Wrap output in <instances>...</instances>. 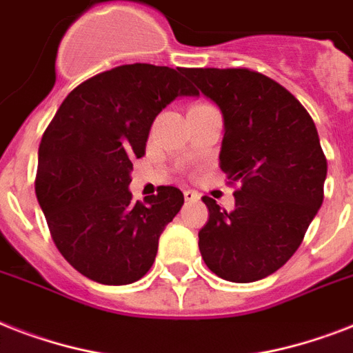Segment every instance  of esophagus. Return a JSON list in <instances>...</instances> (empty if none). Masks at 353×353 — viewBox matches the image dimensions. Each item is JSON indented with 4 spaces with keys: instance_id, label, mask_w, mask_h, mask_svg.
Masks as SVG:
<instances>
[{
    "instance_id": "34e87169",
    "label": "esophagus",
    "mask_w": 353,
    "mask_h": 353,
    "mask_svg": "<svg viewBox=\"0 0 353 353\" xmlns=\"http://www.w3.org/2000/svg\"><path fill=\"white\" fill-rule=\"evenodd\" d=\"M183 196H185V199H187V201H198L199 199V194L194 192V190H185V192H183Z\"/></svg>"
}]
</instances>
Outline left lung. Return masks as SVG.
I'll use <instances>...</instances> for the list:
<instances>
[{
	"mask_svg": "<svg viewBox=\"0 0 353 353\" xmlns=\"http://www.w3.org/2000/svg\"><path fill=\"white\" fill-rule=\"evenodd\" d=\"M198 91L220 108V168L231 181L234 210L205 196L209 221L199 251L220 279H265L299 249L321 209L326 157L310 113L290 91L249 69H187Z\"/></svg>",
	"mask_w": 353,
	"mask_h": 353,
	"instance_id": "1",
	"label": "left lung"
}]
</instances>
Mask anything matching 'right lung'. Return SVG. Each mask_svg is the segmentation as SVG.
I'll return each mask as SVG.
<instances>
[{
    "label": "right lung",
    "instance_id": "1",
    "mask_svg": "<svg viewBox=\"0 0 353 353\" xmlns=\"http://www.w3.org/2000/svg\"><path fill=\"white\" fill-rule=\"evenodd\" d=\"M183 73L152 63L104 71L65 97L41 137L38 203L62 256L99 284L143 279L183 207L176 187H159L144 203L128 190L155 117L177 97L198 95Z\"/></svg>",
    "mask_w": 353,
    "mask_h": 353
}]
</instances>
